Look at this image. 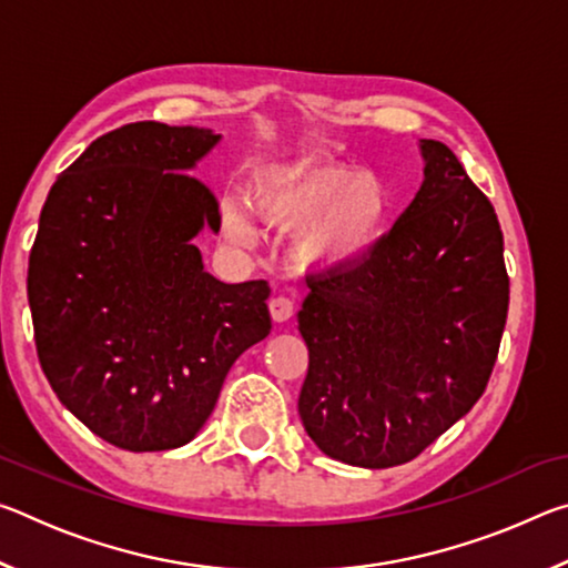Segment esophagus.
<instances>
[{"label": "esophagus", "mask_w": 568, "mask_h": 568, "mask_svg": "<svg viewBox=\"0 0 568 568\" xmlns=\"http://www.w3.org/2000/svg\"><path fill=\"white\" fill-rule=\"evenodd\" d=\"M267 307H271V315H273L275 323L291 321L293 313H295L293 301H291V297H285V295H275L273 301H271V305H267Z\"/></svg>", "instance_id": "1"}]
</instances>
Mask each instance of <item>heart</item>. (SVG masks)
I'll use <instances>...</instances> for the list:
<instances>
[{"label":"heart","mask_w":568,"mask_h":568,"mask_svg":"<svg viewBox=\"0 0 568 568\" xmlns=\"http://www.w3.org/2000/svg\"><path fill=\"white\" fill-rule=\"evenodd\" d=\"M253 215L267 227L293 233L297 261L325 271L368 263L393 225L386 182L348 162L301 160L257 170L247 185ZM223 230L235 243H253L257 230L243 205L225 200Z\"/></svg>","instance_id":"obj_1"}]
</instances>
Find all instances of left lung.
Segmentation results:
<instances>
[{"mask_svg":"<svg viewBox=\"0 0 568 568\" xmlns=\"http://www.w3.org/2000/svg\"><path fill=\"white\" fill-rule=\"evenodd\" d=\"M420 190L368 263L307 277L297 410L325 456L408 464L474 408L508 313L494 205L444 142L420 140Z\"/></svg>","mask_w":568,"mask_h":568,"instance_id":"left-lung-1","label":"left lung"}]
</instances>
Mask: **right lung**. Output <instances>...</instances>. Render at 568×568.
<instances>
[{
    "instance_id": "1",
    "label": "right lung",
    "mask_w": 568,
    "mask_h": 568,
    "mask_svg": "<svg viewBox=\"0 0 568 568\" xmlns=\"http://www.w3.org/2000/svg\"><path fill=\"white\" fill-rule=\"evenodd\" d=\"M220 134L130 122L67 168L40 215L27 295L47 381L94 436L185 446L230 365L271 333L265 281L220 283L192 245L220 207L187 170Z\"/></svg>"
}]
</instances>
